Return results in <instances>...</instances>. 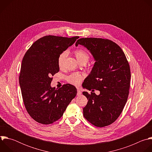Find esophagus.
<instances>
[{
	"label": "esophagus",
	"mask_w": 152,
	"mask_h": 152,
	"mask_svg": "<svg viewBox=\"0 0 152 152\" xmlns=\"http://www.w3.org/2000/svg\"><path fill=\"white\" fill-rule=\"evenodd\" d=\"M77 96H80L81 94H82V92H81V91L80 90V89L79 88H77Z\"/></svg>",
	"instance_id": "esophagus-1"
}]
</instances>
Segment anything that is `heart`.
<instances>
[{"label": "heart", "mask_w": 152, "mask_h": 152, "mask_svg": "<svg viewBox=\"0 0 152 152\" xmlns=\"http://www.w3.org/2000/svg\"><path fill=\"white\" fill-rule=\"evenodd\" d=\"M75 55L77 59V61L81 63L82 62H87L90 56L88 53L86 52L85 50L83 49H76L74 52ZM67 56V52H62L58 56L57 59V64L59 68L62 67L63 66V63L64 61L65 58H66ZM83 79V75L79 73H74L69 75L67 79V81L70 83L71 84L75 85H78L81 82L82 80Z\"/></svg>", "instance_id": "1"}]
</instances>
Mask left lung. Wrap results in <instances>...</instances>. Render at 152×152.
Listing matches in <instances>:
<instances>
[{"mask_svg": "<svg viewBox=\"0 0 152 152\" xmlns=\"http://www.w3.org/2000/svg\"><path fill=\"white\" fill-rule=\"evenodd\" d=\"M79 45L89 50L95 61L83 87L100 91L99 95L82 93L88 100L83 108V116L97 127L108 126L118 118L127 102L131 82L129 64L120 46L111 40L83 38L76 41V46Z\"/></svg>", "mask_w": 152, "mask_h": 152, "instance_id": "left-lung-1", "label": "left lung"}]
</instances>
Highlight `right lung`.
Returning <instances> with one entry per match:
<instances>
[{"mask_svg":"<svg viewBox=\"0 0 152 152\" xmlns=\"http://www.w3.org/2000/svg\"><path fill=\"white\" fill-rule=\"evenodd\" d=\"M79 37L48 35L36 41L25 53L19 83L26 109L36 121L49 124L59 120L77 94L71 84L52 87V76L59 71V55L73 45Z\"/></svg>","mask_w":152,"mask_h":152,"instance_id":"obj_1","label":"right lung"}]
</instances>
